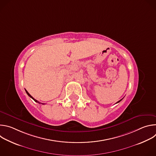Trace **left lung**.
Masks as SVG:
<instances>
[{
  "label": "left lung",
  "mask_w": 156,
  "mask_h": 156,
  "mask_svg": "<svg viewBox=\"0 0 156 156\" xmlns=\"http://www.w3.org/2000/svg\"><path fill=\"white\" fill-rule=\"evenodd\" d=\"M122 99H121V100H120V101H118V102H117V103H119V102H120V101H122Z\"/></svg>",
  "instance_id": "8db88e82"
}]
</instances>
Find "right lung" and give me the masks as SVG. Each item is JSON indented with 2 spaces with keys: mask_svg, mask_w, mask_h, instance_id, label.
Instances as JSON below:
<instances>
[{
  "mask_svg": "<svg viewBox=\"0 0 156 156\" xmlns=\"http://www.w3.org/2000/svg\"><path fill=\"white\" fill-rule=\"evenodd\" d=\"M25 91H26V93H27V94H28V96H30L31 98H32V99H33V100H34L35 102H37V103H39V104H41V102H39V101H37V100H36L35 99H34V98H33V97H32V96H31V95L29 94V93H28V91H27L26 90H25ZM41 104H44V103H41Z\"/></svg>",
  "mask_w": 156,
  "mask_h": 156,
  "instance_id": "add662e5",
  "label": "right lung"
}]
</instances>
